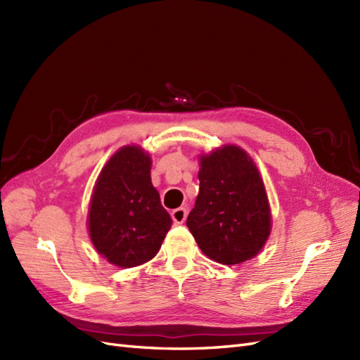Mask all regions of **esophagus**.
I'll list each match as a JSON object with an SVG mask.
<instances>
[{
  "mask_svg": "<svg viewBox=\"0 0 360 360\" xmlns=\"http://www.w3.org/2000/svg\"><path fill=\"white\" fill-rule=\"evenodd\" d=\"M186 216H188V212H186V209H183V207H179V209L171 212L172 221H174V224H177V225H180V224L186 221Z\"/></svg>",
  "mask_w": 360,
  "mask_h": 360,
  "instance_id": "esophagus-1",
  "label": "esophagus"
}]
</instances>
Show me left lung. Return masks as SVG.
Listing matches in <instances>:
<instances>
[{"mask_svg": "<svg viewBox=\"0 0 360 360\" xmlns=\"http://www.w3.org/2000/svg\"><path fill=\"white\" fill-rule=\"evenodd\" d=\"M200 192L186 225L210 259L240 264L255 257L270 236L264 183L254 160L237 146L200 158Z\"/></svg>", "mask_w": 360, "mask_h": 360, "instance_id": "obj_1", "label": "left lung"}]
</instances>
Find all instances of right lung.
<instances>
[{
	"mask_svg": "<svg viewBox=\"0 0 360 360\" xmlns=\"http://www.w3.org/2000/svg\"><path fill=\"white\" fill-rule=\"evenodd\" d=\"M150 155L126 146L106 162L89 209L91 242L118 267H135L153 258L172 225L150 177Z\"/></svg>",
	"mask_w": 360,
	"mask_h": 360,
	"instance_id": "1",
	"label": "right lung"
}]
</instances>
